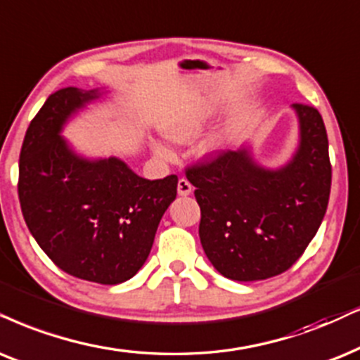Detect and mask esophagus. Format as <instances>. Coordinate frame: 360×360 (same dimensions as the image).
Here are the masks:
<instances>
[{
    "label": "esophagus",
    "instance_id": "esophagus-1",
    "mask_svg": "<svg viewBox=\"0 0 360 360\" xmlns=\"http://www.w3.org/2000/svg\"><path fill=\"white\" fill-rule=\"evenodd\" d=\"M193 193V186L186 177H181L179 181H177V194L179 195H189Z\"/></svg>",
    "mask_w": 360,
    "mask_h": 360
}]
</instances>
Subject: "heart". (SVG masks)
I'll return each instance as SVG.
<instances>
[{
    "mask_svg": "<svg viewBox=\"0 0 360 360\" xmlns=\"http://www.w3.org/2000/svg\"><path fill=\"white\" fill-rule=\"evenodd\" d=\"M214 108L211 104H199V106L184 109V111L172 112L167 116L165 121L161 122V133L166 136L167 139L174 141V143H188L201 133V129L206 126L209 117L212 116ZM222 144V139L219 136H211V138L204 139L199 144L198 153L201 156H211V154L219 151ZM153 153L161 159H171L169 149H166L161 144H153Z\"/></svg>",
    "mask_w": 360,
    "mask_h": 360,
    "instance_id": "b5f03b06",
    "label": "heart"
}]
</instances>
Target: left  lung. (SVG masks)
Instances as JSON below:
<instances>
[{
	"mask_svg": "<svg viewBox=\"0 0 360 360\" xmlns=\"http://www.w3.org/2000/svg\"><path fill=\"white\" fill-rule=\"evenodd\" d=\"M292 109L299 144L284 166H261L251 146L243 144L186 171L201 207L202 249L227 279L282 274L302 256L324 219L332 179L324 121L307 104Z\"/></svg>",
	"mask_w": 360,
	"mask_h": 360,
	"instance_id": "left-lung-1",
	"label": "left lung"
}]
</instances>
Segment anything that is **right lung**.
Instances as JSON below:
<instances>
[{
  "label": "right lung",
  "instance_id": "right-lung-1",
  "mask_svg": "<svg viewBox=\"0 0 360 360\" xmlns=\"http://www.w3.org/2000/svg\"><path fill=\"white\" fill-rule=\"evenodd\" d=\"M104 93L63 88L46 99L22 141L18 194L30 233L59 269L115 285L146 262L177 176L149 181L120 158L89 159L70 146L63 127Z\"/></svg>",
  "mask_w": 360,
  "mask_h": 360
}]
</instances>
